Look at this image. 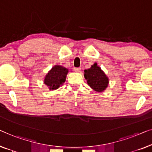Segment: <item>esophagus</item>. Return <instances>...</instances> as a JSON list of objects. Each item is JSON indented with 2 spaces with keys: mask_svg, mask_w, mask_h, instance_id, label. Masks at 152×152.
I'll return each mask as SVG.
<instances>
[{
  "mask_svg": "<svg viewBox=\"0 0 152 152\" xmlns=\"http://www.w3.org/2000/svg\"><path fill=\"white\" fill-rule=\"evenodd\" d=\"M80 67H76V68H75V72H78V73H79V72H80Z\"/></svg>",
  "mask_w": 152,
  "mask_h": 152,
  "instance_id": "obj_1",
  "label": "esophagus"
}]
</instances>
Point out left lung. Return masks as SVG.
I'll list each match as a JSON object with an SVG mask.
<instances>
[{"mask_svg":"<svg viewBox=\"0 0 152 152\" xmlns=\"http://www.w3.org/2000/svg\"><path fill=\"white\" fill-rule=\"evenodd\" d=\"M84 76L87 84L96 91L102 92L108 87L109 78L96 63L91 65L89 69H85Z\"/></svg>","mask_w":152,"mask_h":152,"instance_id":"left-lung-1","label":"left lung"}]
</instances>
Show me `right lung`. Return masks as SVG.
<instances>
[{
	"label": "right lung",
	"mask_w": 152,
	"mask_h": 152,
	"mask_svg": "<svg viewBox=\"0 0 152 152\" xmlns=\"http://www.w3.org/2000/svg\"><path fill=\"white\" fill-rule=\"evenodd\" d=\"M69 70L61 65H54L45 76L44 83L50 90H56L65 82Z\"/></svg>",
	"instance_id": "1"
}]
</instances>
